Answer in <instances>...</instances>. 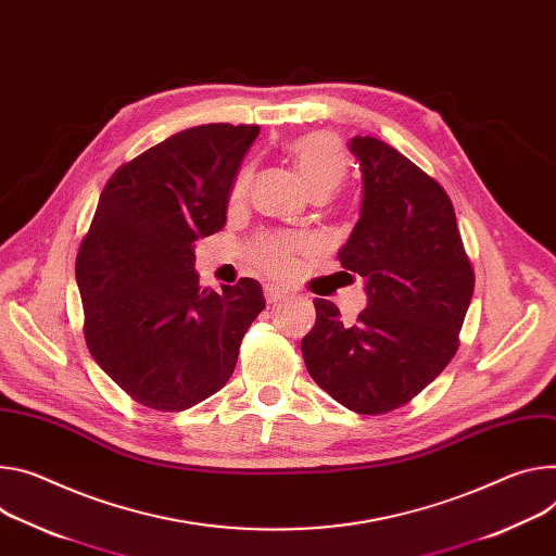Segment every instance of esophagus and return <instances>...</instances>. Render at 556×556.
Wrapping results in <instances>:
<instances>
[{
    "label": "esophagus",
    "mask_w": 556,
    "mask_h": 556,
    "mask_svg": "<svg viewBox=\"0 0 556 556\" xmlns=\"http://www.w3.org/2000/svg\"><path fill=\"white\" fill-rule=\"evenodd\" d=\"M264 292H266V301H268V304H279V301L286 299V292L279 290V288H275V286H270V283L264 288Z\"/></svg>",
    "instance_id": "34e87169"
}]
</instances>
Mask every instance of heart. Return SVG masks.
I'll use <instances>...</instances> for the list:
<instances>
[{
  "label": "heart",
  "mask_w": 556,
  "mask_h": 556,
  "mask_svg": "<svg viewBox=\"0 0 556 556\" xmlns=\"http://www.w3.org/2000/svg\"><path fill=\"white\" fill-rule=\"evenodd\" d=\"M288 153L292 166L306 186L308 194L313 192H332L341 179L345 177V157L341 141L326 130L301 135L290 141ZM250 168H243L237 175L232 186V197L241 199L250 186ZM306 250L304 239L292 235H266L262 237L255 248H252V257L273 277H288L296 266V255Z\"/></svg>",
  "instance_id": "b5f03b06"
}]
</instances>
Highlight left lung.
<instances>
[{"label":"left lung","mask_w":556,"mask_h":556,"mask_svg":"<svg viewBox=\"0 0 556 556\" xmlns=\"http://www.w3.org/2000/svg\"><path fill=\"white\" fill-rule=\"evenodd\" d=\"M350 153L364 197L339 262L345 275L364 277L368 306L343 324L332 301L315 299L301 355L341 406L381 415L417 396L454 357L475 273L452 201L432 177L377 137H352Z\"/></svg>","instance_id":"8db88e82"}]
</instances>
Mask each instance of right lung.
<instances>
[{
  "label": "right lung",
  "mask_w": 556,
  "mask_h": 556,
  "mask_svg": "<svg viewBox=\"0 0 556 556\" xmlns=\"http://www.w3.org/2000/svg\"><path fill=\"white\" fill-rule=\"evenodd\" d=\"M260 126L204 124L115 170L77 255L84 337L97 366L146 408L179 413L222 390L266 308L260 281L211 290L194 241L224 228Z\"/></svg>",
  "instance_id": "right-lung-1"
}]
</instances>
